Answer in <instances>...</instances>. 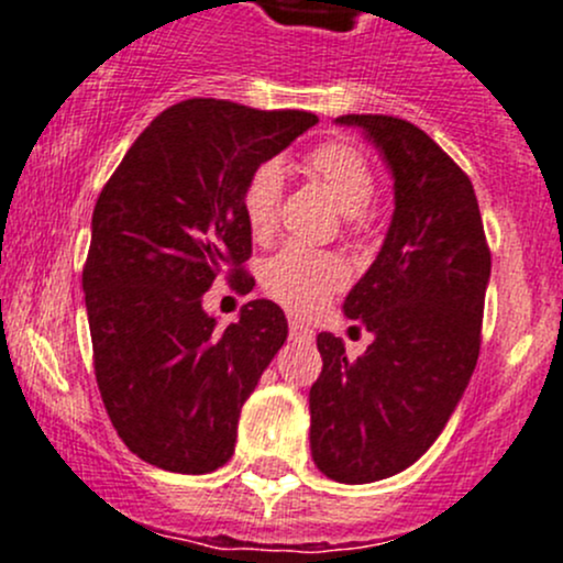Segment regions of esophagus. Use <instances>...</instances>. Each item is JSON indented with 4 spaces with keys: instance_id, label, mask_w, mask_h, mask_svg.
<instances>
[{
    "instance_id": "obj_1",
    "label": "esophagus",
    "mask_w": 563,
    "mask_h": 563,
    "mask_svg": "<svg viewBox=\"0 0 563 563\" xmlns=\"http://www.w3.org/2000/svg\"><path fill=\"white\" fill-rule=\"evenodd\" d=\"M289 339L298 341V344H311L314 341V330L298 320H289Z\"/></svg>"
}]
</instances>
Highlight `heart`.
Masks as SVG:
<instances>
[{"label": "heart", "mask_w": 563, "mask_h": 563, "mask_svg": "<svg viewBox=\"0 0 563 563\" xmlns=\"http://www.w3.org/2000/svg\"><path fill=\"white\" fill-rule=\"evenodd\" d=\"M306 170L322 184L324 192L344 217H361L376 192L374 170L368 159L350 143H322L306 156ZM284 173L276 159L263 162L249 176L241 195L243 219L254 241H268L279 222ZM346 282V265L339 254L287 243L263 265V287L287 309L298 314L320 309L341 284Z\"/></svg>", "instance_id": "b5f03b06"}]
</instances>
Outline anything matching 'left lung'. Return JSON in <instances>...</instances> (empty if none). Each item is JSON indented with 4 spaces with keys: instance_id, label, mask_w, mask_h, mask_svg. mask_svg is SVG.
Instances as JSON below:
<instances>
[{
    "instance_id": "8db88e82",
    "label": "left lung",
    "mask_w": 563,
    "mask_h": 563,
    "mask_svg": "<svg viewBox=\"0 0 563 563\" xmlns=\"http://www.w3.org/2000/svg\"><path fill=\"white\" fill-rule=\"evenodd\" d=\"M357 126L393 176V219L379 254L344 300L374 341L350 357L317 335L311 457L346 485L393 477L448 426L479 355L490 252L466 173L420 126L393 115H339Z\"/></svg>"
}]
</instances>
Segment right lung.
I'll use <instances>...</instances> for the list:
<instances>
[{
    "label": "right lung",
    "instance_id": "add662e5",
    "mask_svg": "<svg viewBox=\"0 0 563 563\" xmlns=\"http://www.w3.org/2000/svg\"><path fill=\"white\" fill-rule=\"evenodd\" d=\"M306 110L187 100L162 110L110 176L84 268L95 374L110 422L141 461L208 474L235 453L241 407L287 341L284 311L249 300L217 330L202 295L241 271L249 176L309 126Z\"/></svg>",
    "mask_w": 563,
    "mask_h": 563
}]
</instances>
